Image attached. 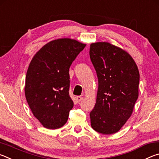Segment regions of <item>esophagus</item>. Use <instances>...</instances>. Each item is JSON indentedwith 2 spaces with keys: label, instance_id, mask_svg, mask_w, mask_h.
<instances>
[{
  "label": "esophagus",
  "instance_id": "obj_1",
  "mask_svg": "<svg viewBox=\"0 0 159 159\" xmlns=\"http://www.w3.org/2000/svg\"><path fill=\"white\" fill-rule=\"evenodd\" d=\"M83 97L81 96H77L76 98V100L77 101V102H80L81 100H83Z\"/></svg>",
  "mask_w": 159,
  "mask_h": 159
}]
</instances>
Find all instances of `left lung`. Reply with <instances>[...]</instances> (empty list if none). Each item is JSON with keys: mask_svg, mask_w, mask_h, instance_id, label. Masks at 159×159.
Masks as SVG:
<instances>
[{"mask_svg": "<svg viewBox=\"0 0 159 159\" xmlns=\"http://www.w3.org/2000/svg\"><path fill=\"white\" fill-rule=\"evenodd\" d=\"M90 57L98 79L91 126L99 133L114 134L133 113L138 98L139 70L127 52L109 43L91 44Z\"/></svg>", "mask_w": 159, "mask_h": 159, "instance_id": "1", "label": "left lung"}]
</instances>
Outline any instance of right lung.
<instances>
[{
  "label": "right lung",
  "mask_w": 159,
  "mask_h": 159,
  "mask_svg": "<svg viewBox=\"0 0 159 159\" xmlns=\"http://www.w3.org/2000/svg\"><path fill=\"white\" fill-rule=\"evenodd\" d=\"M85 44L74 39L54 40L31 61L26 75L25 96L35 117L48 129L65 124L74 102L69 96V70Z\"/></svg>",
  "instance_id": "add662e5"
}]
</instances>
